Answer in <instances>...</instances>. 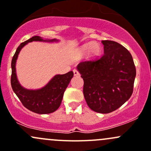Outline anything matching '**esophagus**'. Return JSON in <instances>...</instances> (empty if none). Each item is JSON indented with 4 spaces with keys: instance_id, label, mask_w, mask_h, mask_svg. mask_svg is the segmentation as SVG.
Here are the masks:
<instances>
[{
    "instance_id": "1",
    "label": "esophagus",
    "mask_w": 151,
    "mask_h": 151,
    "mask_svg": "<svg viewBox=\"0 0 151 151\" xmlns=\"http://www.w3.org/2000/svg\"><path fill=\"white\" fill-rule=\"evenodd\" d=\"M73 71H74V76H79V75H80V73H79V71H77V69H74V70H73Z\"/></svg>"
}]
</instances>
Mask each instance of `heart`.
Instances as JSON below:
<instances>
[{"mask_svg": "<svg viewBox=\"0 0 151 151\" xmlns=\"http://www.w3.org/2000/svg\"><path fill=\"white\" fill-rule=\"evenodd\" d=\"M101 45L98 42H96L85 44L80 48V52L83 55L87 53L88 58H95L98 57L101 54Z\"/></svg>", "mask_w": 151, "mask_h": 151, "instance_id": "heart-1", "label": "heart"}]
</instances>
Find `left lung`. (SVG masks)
<instances>
[{
	"label": "left lung",
	"mask_w": 151,
	"mask_h": 151,
	"mask_svg": "<svg viewBox=\"0 0 151 151\" xmlns=\"http://www.w3.org/2000/svg\"><path fill=\"white\" fill-rule=\"evenodd\" d=\"M102 57L81 62L77 71L84 80L87 104L99 113H109L121 106L133 93L136 68L127 49L113 41L103 40Z\"/></svg>",
	"instance_id": "8db88e82"
}]
</instances>
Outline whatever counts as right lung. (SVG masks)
I'll list each match as a JSON object with an SVG mask.
<instances>
[{
    "mask_svg": "<svg viewBox=\"0 0 151 151\" xmlns=\"http://www.w3.org/2000/svg\"><path fill=\"white\" fill-rule=\"evenodd\" d=\"M32 42H58V40L55 39H43L40 36H35L21 43L17 49L12 60L11 85L14 92L25 107L35 113L50 114L57 110L60 106L63 93L74 76V73L71 71L65 74H56L45 86L40 89L29 90L23 88L17 77L16 62L22 47Z\"/></svg>",
    "mask_w": 151,
    "mask_h": 151,
    "instance_id": "1",
    "label": "right lung"
}]
</instances>
